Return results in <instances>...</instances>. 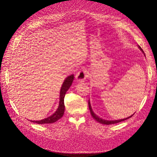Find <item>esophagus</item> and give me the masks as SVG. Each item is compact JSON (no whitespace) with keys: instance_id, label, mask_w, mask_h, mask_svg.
I'll use <instances>...</instances> for the list:
<instances>
[{"instance_id":"34e87169","label":"esophagus","mask_w":157,"mask_h":157,"mask_svg":"<svg viewBox=\"0 0 157 157\" xmlns=\"http://www.w3.org/2000/svg\"><path fill=\"white\" fill-rule=\"evenodd\" d=\"M76 79L79 82H84L88 77H89V72L87 70H83L79 71L76 74Z\"/></svg>"}]
</instances>
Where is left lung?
<instances>
[{
    "instance_id": "left-lung-1",
    "label": "left lung",
    "mask_w": 157,
    "mask_h": 157,
    "mask_svg": "<svg viewBox=\"0 0 157 157\" xmlns=\"http://www.w3.org/2000/svg\"><path fill=\"white\" fill-rule=\"evenodd\" d=\"M139 48H140V49H141V50L143 52V53L144 54V53L143 52V49H141V48L140 47V46H139ZM144 55H145V54H144ZM88 106H89V109H90V113H91V115H92V117L97 121H98V122H99V123H102V124H104V125H111V124H115V123H119V122H121V121H125V120H127V119H128V118H131L133 116V115L134 114H133L132 115H131V116H130V117H127V118H124V119H121V120H104V119H102L101 118H100V117H98V116H97V115L94 113V111H93V110H92V107H91V105H90V101H88Z\"/></svg>"
}]
</instances>
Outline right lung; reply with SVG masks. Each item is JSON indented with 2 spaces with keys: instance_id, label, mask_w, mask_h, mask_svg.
Returning a JSON list of instances; mask_svg holds the SVG:
<instances>
[{
  "instance_id": "add662e5",
  "label": "right lung",
  "mask_w": 157,
  "mask_h": 157,
  "mask_svg": "<svg viewBox=\"0 0 157 157\" xmlns=\"http://www.w3.org/2000/svg\"><path fill=\"white\" fill-rule=\"evenodd\" d=\"M74 80V75L71 74V76H68L66 78L63 83L62 84V86L61 87L60 92V101H59V105L58 108L57 110L53 113L52 116L49 117L45 119L41 120L39 121H30L38 123V124H48V123H52L54 122H56L57 120L60 119L63 115L64 111H65V105H64V97L65 95L67 92L70 86H71L72 81Z\"/></svg>"
}]
</instances>
